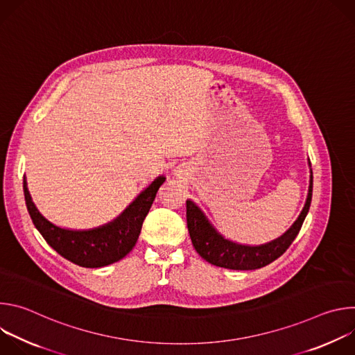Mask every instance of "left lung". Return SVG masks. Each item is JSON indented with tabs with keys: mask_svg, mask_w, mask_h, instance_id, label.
Listing matches in <instances>:
<instances>
[{
	"mask_svg": "<svg viewBox=\"0 0 355 355\" xmlns=\"http://www.w3.org/2000/svg\"><path fill=\"white\" fill-rule=\"evenodd\" d=\"M312 189L313 175H311L309 193L305 208H303L302 214L292 225V227L279 239L268 244L256 247L241 245L223 239L211 226L205 215L200 212V209L193 202L187 200V226L192 244L202 259L216 267H223L229 270H257L266 267L270 263L275 261L278 257H281L297 236L303 220H305L311 208Z\"/></svg>",
	"mask_w": 355,
	"mask_h": 355,
	"instance_id": "obj_1",
	"label": "left lung"
}]
</instances>
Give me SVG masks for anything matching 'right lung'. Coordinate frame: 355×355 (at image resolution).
Listing matches in <instances>:
<instances>
[{
  "mask_svg": "<svg viewBox=\"0 0 355 355\" xmlns=\"http://www.w3.org/2000/svg\"><path fill=\"white\" fill-rule=\"evenodd\" d=\"M164 181V177H159L132 202L118 219L92 230H67L44 219L32 202L25 177L24 195L33 225L50 247L80 267L99 268L116 263L129 254L139 239L143 220Z\"/></svg>",
  "mask_w": 355,
  "mask_h": 355,
  "instance_id": "right-lung-1",
  "label": "right lung"
}]
</instances>
